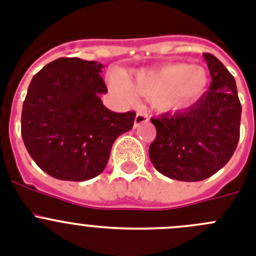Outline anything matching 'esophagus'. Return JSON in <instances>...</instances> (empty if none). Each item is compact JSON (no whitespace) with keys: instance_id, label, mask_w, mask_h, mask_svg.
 <instances>
[{"instance_id":"1","label":"esophagus","mask_w":256,"mask_h":256,"mask_svg":"<svg viewBox=\"0 0 256 256\" xmlns=\"http://www.w3.org/2000/svg\"><path fill=\"white\" fill-rule=\"evenodd\" d=\"M148 121H149L148 114H145V112H142V111H138L136 116H135V122H134V126H135V128H138V126H140L142 124L148 122Z\"/></svg>"}]
</instances>
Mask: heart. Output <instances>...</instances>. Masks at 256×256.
Listing matches in <instances>:
<instances>
[{"label": "heart", "instance_id": "obj_1", "mask_svg": "<svg viewBox=\"0 0 256 256\" xmlns=\"http://www.w3.org/2000/svg\"><path fill=\"white\" fill-rule=\"evenodd\" d=\"M209 74L200 65L172 62L160 68L140 70L128 82L126 78L112 75L111 88L125 100H132L135 92L152 98L160 111H178L196 102L206 92Z\"/></svg>", "mask_w": 256, "mask_h": 256}]
</instances>
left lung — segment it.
<instances>
[{
  "label": "left lung",
  "instance_id": "obj_1",
  "mask_svg": "<svg viewBox=\"0 0 256 256\" xmlns=\"http://www.w3.org/2000/svg\"><path fill=\"white\" fill-rule=\"evenodd\" d=\"M212 76L206 94L184 111L152 118L156 136L149 158L158 172L178 181H202L231 160L240 139L236 82L222 62L204 54Z\"/></svg>",
  "mask_w": 256,
  "mask_h": 256
}]
</instances>
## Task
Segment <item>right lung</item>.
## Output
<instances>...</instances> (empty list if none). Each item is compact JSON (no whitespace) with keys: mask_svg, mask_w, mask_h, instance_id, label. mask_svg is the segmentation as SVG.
Instances as JSON below:
<instances>
[{"mask_svg":"<svg viewBox=\"0 0 256 256\" xmlns=\"http://www.w3.org/2000/svg\"><path fill=\"white\" fill-rule=\"evenodd\" d=\"M102 64L61 57L36 74L22 104V136L40 170L65 181H86L107 166L114 140L131 130L135 112L104 107Z\"/></svg>","mask_w":256,"mask_h":256,"instance_id":"add662e5","label":"right lung"}]
</instances>
